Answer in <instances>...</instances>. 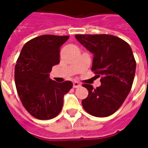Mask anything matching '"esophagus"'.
Wrapping results in <instances>:
<instances>
[{
    "label": "esophagus",
    "mask_w": 148,
    "mask_h": 148,
    "mask_svg": "<svg viewBox=\"0 0 148 148\" xmlns=\"http://www.w3.org/2000/svg\"><path fill=\"white\" fill-rule=\"evenodd\" d=\"M81 86L80 83H78L77 82H73V86H74V88H77V87H79Z\"/></svg>",
    "instance_id": "1"
}]
</instances>
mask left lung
<instances>
[{
	"label": "left lung",
	"mask_w": 148,
	"mask_h": 148,
	"mask_svg": "<svg viewBox=\"0 0 148 148\" xmlns=\"http://www.w3.org/2000/svg\"><path fill=\"white\" fill-rule=\"evenodd\" d=\"M81 44L93 54L92 71L101 77L96 89L84 84L89 94L82 104L84 109L97 117L113 114L130 92L136 62L129 44L111 35H75Z\"/></svg>",
	"instance_id": "obj_1"
}]
</instances>
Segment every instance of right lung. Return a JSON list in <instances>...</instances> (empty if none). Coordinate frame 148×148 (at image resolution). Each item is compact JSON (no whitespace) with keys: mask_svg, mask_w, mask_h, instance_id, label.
<instances>
[{"mask_svg":"<svg viewBox=\"0 0 148 148\" xmlns=\"http://www.w3.org/2000/svg\"><path fill=\"white\" fill-rule=\"evenodd\" d=\"M68 36L43 35L27 42L15 66V83L24 107L34 117L49 120L58 116L63 97L73 83L50 79L53 66L59 63V49Z\"/></svg>","mask_w":148,"mask_h":148,"instance_id":"right-lung-1","label":"right lung"}]
</instances>
